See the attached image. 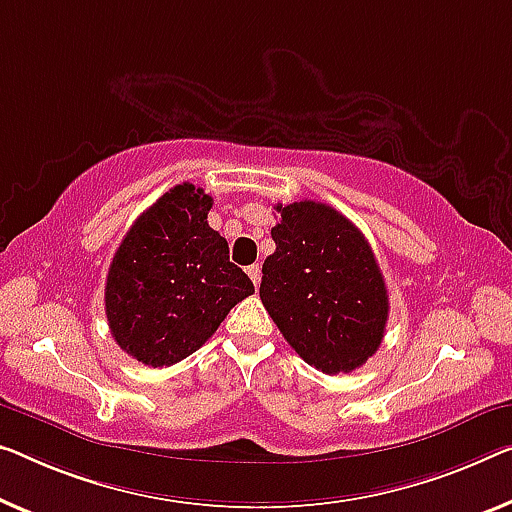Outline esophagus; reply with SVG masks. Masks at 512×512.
Here are the masks:
<instances>
[{
  "label": "esophagus",
  "mask_w": 512,
  "mask_h": 512,
  "mask_svg": "<svg viewBox=\"0 0 512 512\" xmlns=\"http://www.w3.org/2000/svg\"><path fill=\"white\" fill-rule=\"evenodd\" d=\"M246 271H248L250 280H253V282H255V287H257V285H259V280H262V266H259V264H250Z\"/></svg>",
  "instance_id": "1"
}]
</instances>
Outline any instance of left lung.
Listing matches in <instances>:
<instances>
[{"label": "left lung", "mask_w": 512, "mask_h": 512, "mask_svg": "<svg viewBox=\"0 0 512 512\" xmlns=\"http://www.w3.org/2000/svg\"><path fill=\"white\" fill-rule=\"evenodd\" d=\"M276 253L259 299L296 354L324 375L352 372L377 352L388 319L379 264L352 220L329 204H276Z\"/></svg>", "instance_id": "obj_1"}]
</instances>
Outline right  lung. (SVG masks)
Instances as JSON below:
<instances>
[{"instance_id":"right-lung-1","label":"right lung","mask_w":512,"mask_h":512,"mask_svg":"<svg viewBox=\"0 0 512 512\" xmlns=\"http://www.w3.org/2000/svg\"><path fill=\"white\" fill-rule=\"evenodd\" d=\"M211 195L179 183L135 220L112 257L105 315L128 356L167 368L197 352L255 292L207 223Z\"/></svg>"}]
</instances>
